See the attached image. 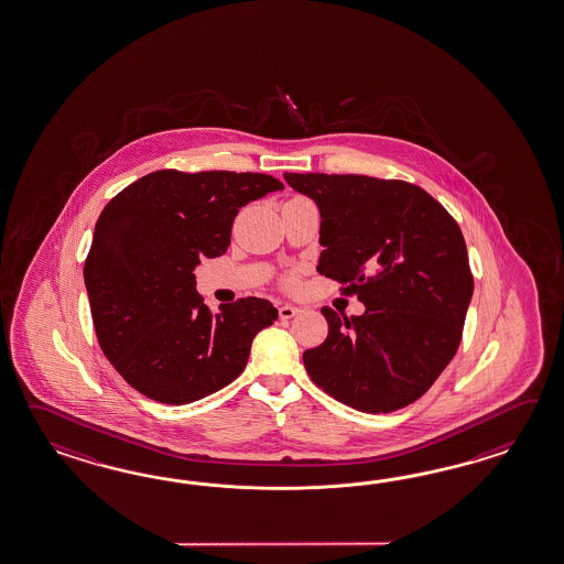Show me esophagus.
<instances>
[{"mask_svg":"<svg viewBox=\"0 0 564 564\" xmlns=\"http://www.w3.org/2000/svg\"><path fill=\"white\" fill-rule=\"evenodd\" d=\"M297 314H300V307H295V305L285 303V305L279 307V317H281V319H291V317L297 316Z\"/></svg>","mask_w":564,"mask_h":564,"instance_id":"1","label":"esophagus"}]
</instances>
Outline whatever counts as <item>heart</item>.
Segmentation results:
<instances>
[{
  "label": "heart",
  "mask_w": 564,
  "mask_h": 564,
  "mask_svg": "<svg viewBox=\"0 0 564 564\" xmlns=\"http://www.w3.org/2000/svg\"><path fill=\"white\" fill-rule=\"evenodd\" d=\"M293 283H295V279H293V276H289L288 285H293Z\"/></svg>",
  "instance_id": "obj_1"
}]
</instances>
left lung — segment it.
<instances>
[{
  "label": "left lung",
  "mask_w": 564,
  "mask_h": 564,
  "mask_svg": "<svg viewBox=\"0 0 564 564\" xmlns=\"http://www.w3.org/2000/svg\"><path fill=\"white\" fill-rule=\"evenodd\" d=\"M316 202L317 273L365 303L362 316L322 307L328 338L305 371L358 412L389 413L422 398L463 338L473 275L453 216L422 187L367 175L285 173Z\"/></svg>",
  "instance_id": "1"
}]
</instances>
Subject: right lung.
<instances>
[{"label":"right lung","mask_w":564,"mask_h":564,"mask_svg":"<svg viewBox=\"0 0 564 564\" xmlns=\"http://www.w3.org/2000/svg\"><path fill=\"white\" fill-rule=\"evenodd\" d=\"M276 189L262 173L163 169L99 214L83 267L97 343L142 395L183 405L245 371L252 338L276 319L273 303L245 297L212 314L193 269L226 252L240 207Z\"/></svg>","instance_id":"1"}]
</instances>
